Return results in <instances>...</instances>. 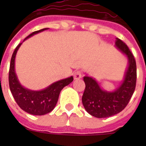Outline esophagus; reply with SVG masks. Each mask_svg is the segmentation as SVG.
<instances>
[{
    "label": "esophagus",
    "instance_id": "esophagus-1",
    "mask_svg": "<svg viewBox=\"0 0 146 146\" xmlns=\"http://www.w3.org/2000/svg\"><path fill=\"white\" fill-rule=\"evenodd\" d=\"M82 77V72L80 71H76L74 73V79L80 80Z\"/></svg>",
    "mask_w": 146,
    "mask_h": 146
}]
</instances>
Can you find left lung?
<instances>
[{"mask_svg":"<svg viewBox=\"0 0 146 146\" xmlns=\"http://www.w3.org/2000/svg\"><path fill=\"white\" fill-rule=\"evenodd\" d=\"M115 45L128 59L122 83L115 91H108L103 90L93 77H83L86 88L82 97V104L86 111L96 118H108L122 111L128 104L136 86L137 67L134 55L120 38H116Z\"/></svg>","mask_w":146,"mask_h":146,"instance_id":"left-lung-1","label":"left lung"}]
</instances>
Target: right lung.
Returning <instances> with one entry per match:
<instances>
[{
    "instance_id": "right-lung-1",
    "label": "right lung",
    "mask_w": 146,
    "mask_h": 146,
    "mask_svg": "<svg viewBox=\"0 0 146 146\" xmlns=\"http://www.w3.org/2000/svg\"><path fill=\"white\" fill-rule=\"evenodd\" d=\"M48 28H43L34 31L24 39L31 37L33 35L44 31ZM22 43L19 44L15 48L11 56L9 72V83L13 97L20 108L29 114L34 115H43L50 113L55 108L58 100L60 91L65 86L73 81V77H67L53 82L46 88L41 91H32L23 87L15 72V57Z\"/></svg>"
}]
</instances>
